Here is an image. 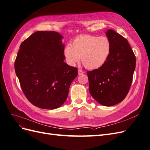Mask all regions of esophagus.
Wrapping results in <instances>:
<instances>
[{
  "label": "esophagus",
  "mask_w": 150,
  "mask_h": 150,
  "mask_svg": "<svg viewBox=\"0 0 150 150\" xmlns=\"http://www.w3.org/2000/svg\"><path fill=\"white\" fill-rule=\"evenodd\" d=\"M84 73V71H83L82 70H81V69H78V74L79 75H81V74H83Z\"/></svg>",
  "instance_id": "1"
}]
</instances>
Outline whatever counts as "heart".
Returning <instances> with one entry per match:
<instances>
[{"label":"heart","instance_id":"b5f03b06","mask_svg":"<svg viewBox=\"0 0 150 150\" xmlns=\"http://www.w3.org/2000/svg\"><path fill=\"white\" fill-rule=\"evenodd\" d=\"M111 45L104 36L98 37L93 35H81L64 49V56L68 64L74 66L81 57L84 66L89 69L101 67L109 56Z\"/></svg>","mask_w":150,"mask_h":150}]
</instances>
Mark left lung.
Masks as SVG:
<instances>
[{
	"label": "left lung",
	"mask_w": 150,
	"mask_h": 150,
	"mask_svg": "<svg viewBox=\"0 0 150 150\" xmlns=\"http://www.w3.org/2000/svg\"><path fill=\"white\" fill-rule=\"evenodd\" d=\"M111 49L105 63L98 69L87 72L89 93L101 105L111 106L126 96L132 83L136 57L125 38L115 30L106 33Z\"/></svg>",
	"instance_id": "obj_1"
}]
</instances>
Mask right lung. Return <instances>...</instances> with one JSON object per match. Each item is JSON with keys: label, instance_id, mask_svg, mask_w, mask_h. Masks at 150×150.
<instances>
[{"label": "right lung", "instance_id": "obj_1", "mask_svg": "<svg viewBox=\"0 0 150 150\" xmlns=\"http://www.w3.org/2000/svg\"><path fill=\"white\" fill-rule=\"evenodd\" d=\"M63 37L54 31H37L22 42L15 71L28 100L39 108L55 110L66 101L78 69L64 62Z\"/></svg>", "mask_w": 150, "mask_h": 150}]
</instances>
